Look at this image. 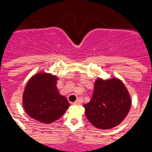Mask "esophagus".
Instances as JSON below:
<instances>
[{
    "label": "esophagus",
    "mask_w": 152,
    "mask_h": 152,
    "mask_svg": "<svg viewBox=\"0 0 152 152\" xmlns=\"http://www.w3.org/2000/svg\"><path fill=\"white\" fill-rule=\"evenodd\" d=\"M73 104H74V105H80V104H81V101H80V99H77L76 102H73Z\"/></svg>",
    "instance_id": "34e87169"
}]
</instances>
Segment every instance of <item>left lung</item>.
<instances>
[{"label": "left lung", "mask_w": 152, "mask_h": 152, "mask_svg": "<svg viewBox=\"0 0 152 152\" xmlns=\"http://www.w3.org/2000/svg\"><path fill=\"white\" fill-rule=\"evenodd\" d=\"M131 102L129 91L121 80L98 78L92 99L84 105L85 114L96 128L109 129L124 121L130 110Z\"/></svg>", "instance_id": "obj_1"}]
</instances>
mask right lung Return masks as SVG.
<instances>
[{"label": "right lung", "instance_id": "add662e5", "mask_svg": "<svg viewBox=\"0 0 152 152\" xmlns=\"http://www.w3.org/2000/svg\"><path fill=\"white\" fill-rule=\"evenodd\" d=\"M58 80L56 76L43 72L29 79L23 94V106L30 117L50 124L66 112L70 103L58 92Z\"/></svg>", "mask_w": 152, "mask_h": 152}]
</instances>
